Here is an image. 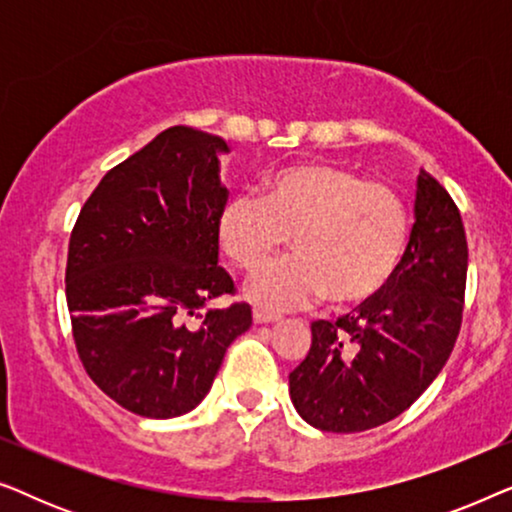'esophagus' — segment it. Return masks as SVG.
I'll list each match as a JSON object with an SVG mask.
<instances>
[{
	"instance_id": "obj_1",
	"label": "esophagus",
	"mask_w": 512,
	"mask_h": 512,
	"mask_svg": "<svg viewBox=\"0 0 512 512\" xmlns=\"http://www.w3.org/2000/svg\"><path fill=\"white\" fill-rule=\"evenodd\" d=\"M282 317L275 312H265V310H254V321L256 324H275V321H279Z\"/></svg>"
}]
</instances>
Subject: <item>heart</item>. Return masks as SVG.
Returning <instances> with one entry per match:
<instances>
[{
  "label": "heart",
  "instance_id": "b5f03b06",
  "mask_svg": "<svg viewBox=\"0 0 512 512\" xmlns=\"http://www.w3.org/2000/svg\"><path fill=\"white\" fill-rule=\"evenodd\" d=\"M216 235L242 270H256L291 235L296 256L265 265L247 284L256 305L289 310L324 296L333 305H359L396 275L410 214L387 184L340 165L298 163L268 174L263 195H233Z\"/></svg>",
  "mask_w": 512,
  "mask_h": 512
}]
</instances>
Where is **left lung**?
I'll list each match as a JSON object with an SVG mask.
<instances>
[{"label":"left lung","instance_id":"obj_1","mask_svg":"<svg viewBox=\"0 0 512 512\" xmlns=\"http://www.w3.org/2000/svg\"><path fill=\"white\" fill-rule=\"evenodd\" d=\"M468 244L450 193L419 172L415 226L387 289L338 321H314L291 401L314 429L368 431L408 410L450 359L461 328Z\"/></svg>","mask_w":512,"mask_h":512}]
</instances>
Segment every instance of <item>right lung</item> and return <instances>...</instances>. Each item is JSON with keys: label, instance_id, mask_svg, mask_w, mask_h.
<instances>
[{"label": "right lung", "instance_id": "right-lung-1", "mask_svg": "<svg viewBox=\"0 0 512 512\" xmlns=\"http://www.w3.org/2000/svg\"><path fill=\"white\" fill-rule=\"evenodd\" d=\"M228 144L174 125L104 174L69 237L67 307L97 387L149 419L181 417L209 394L251 307L201 310L233 293L216 221ZM191 316L198 325H188Z\"/></svg>", "mask_w": 512, "mask_h": 512}]
</instances>
